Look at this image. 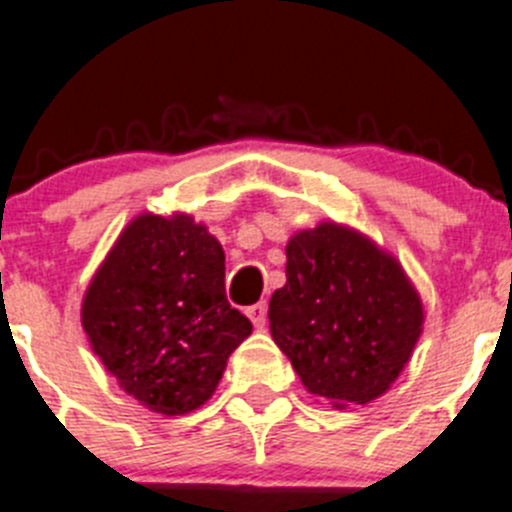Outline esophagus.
Returning <instances> with one entry per match:
<instances>
[{
    "instance_id": "esophagus-1",
    "label": "esophagus",
    "mask_w": 512,
    "mask_h": 512,
    "mask_svg": "<svg viewBox=\"0 0 512 512\" xmlns=\"http://www.w3.org/2000/svg\"><path fill=\"white\" fill-rule=\"evenodd\" d=\"M248 320L253 322L256 327H264L266 325V302H256L246 309Z\"/></svg>"
}]
</instances>
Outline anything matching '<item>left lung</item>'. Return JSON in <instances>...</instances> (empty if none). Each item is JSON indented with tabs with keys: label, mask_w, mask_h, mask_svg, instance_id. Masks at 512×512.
<instances>
[{
	"label": "left lung",
	"mask_w": 512,
	"mask_h": 512,
	"mask_svg": "<svg viewBox=\"0 0 512 512\" xmlns=\"http://www.w3.org/2000/svg\"><path fill=\"white\" fill-rule=\"evenodd\" d=\"M271 337L304 388L335 406L368 403L409 363L424 309L396 259L335 223L287 246V284L269 302Z\"/></svg>",
	"instance_id": "1"
}]
</instances>
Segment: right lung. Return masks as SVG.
<instances>
[{"instance_id":"1","label":"right lung","mask_w":512,"mask_h":512,"mask_svg":"<svg viewBox=\"0 0 512 512\" xmlns=\"http://www.w3.org/2000/svg\"><path fill=\"white\" fill-rule=\"evenodd\" d=\"M83 330L119 386L164 416L198 409L251 322L225 297V253L190 215H139L93 276Z\"/></svg>"}]
</instances>
